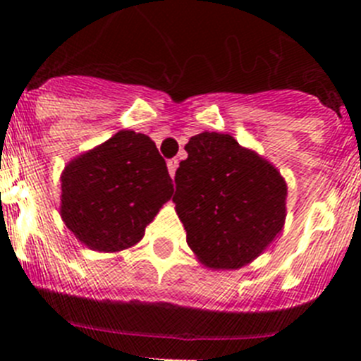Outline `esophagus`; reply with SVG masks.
Masks as SVG:
<instances>
[{"label": "esophagus", "instance_id": "34e87169", "mask_svg": "<svg viewBox=\"0 0 361 361\" xmlns=\"http://www.w3.org/2000/svg\"><path fill=\"white\" fill-rule=\"evenodd\" d=\"M167 169H169V174H171V178H174V174H176V169H178L176 158H173V160L167 161Z\"/></svg>", "mask_w": 361, "mask_h": 361}]
</instances>
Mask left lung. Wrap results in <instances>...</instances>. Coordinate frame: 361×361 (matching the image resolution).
Here are the masks:
<instances>
[{"mask_svg":"<svg viewBox=\"0 0 361 361\" xmlns=\"http://www.w3.org/2000/svg\"><path fill=\"white\" fill-rule=\"evenodd\" d=\"M185 151L188 157L174 176L173 201L188 246L207 268H243L284 226V178L257 152L223 133L192 136Z\"/></svg>","mask_w":361,"mask_h":361,"instance_id":"1","label":"left lung"}]
</instances>
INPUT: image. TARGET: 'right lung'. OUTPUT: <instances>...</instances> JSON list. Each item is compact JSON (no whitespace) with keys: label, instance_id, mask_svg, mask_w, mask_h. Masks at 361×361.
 Listing matches in <instances>:
<instances>
[{"label":"right lung","instance_id":"obj_1","mask_svg":"<svg viewBox=\"0 0 361 361\" xmlns=\"http://www.w3.org/2000/svg\"><path fill=\"white\" fill-rule=\"evenodd\" d=\"M61 217L87 248L120 252L144 237L173 180L149 136L118 131L73 158L61 176Z\"/></svg>","mask_w":361,"mask_h":361}]
</instances>
